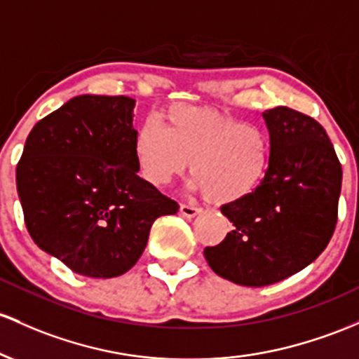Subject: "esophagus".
Instances as JSON below:
<instances>
[{"label": "esophagus", "mask_w": 359, "mask_h": 359, "mask_svg": "<svg viewBox=\"0 0 359 359\" xmlns=\"http://www.w3.org/2000/svg\"><path fill=\"white\" fill-rule=\"evenodd\" d=\"M180 215L184 216V218H194V216H198L201 210L196 206H189V204H180Z\"/></svg>", "instance_id": "1"}]
</instances>
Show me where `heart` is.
I'll use <instances>...</instances> for the list:
<instances>
[{
	"label": "heart",
	"instance_id": "1",
	"mask_svg": "<svg viewBox=\"0 0 359 359\" xmlns=\"http://www.w3.org/2000/svg\"><path fill=\"white\" fill-rule=\"evenodd\" d=\"M160 128L147 124L135 137L137 172L153 187L170 186L191 161L189 187L231 204L249 198L269 170L271 137L257 124L179 104L161 114Z\"/></svg>",
	"mask_w": 359,
	"mask_h": 359
}]
</instances>
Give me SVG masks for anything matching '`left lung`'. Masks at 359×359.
<instances>
[{
    "label": "left lung",
    "instance_id": "obj_1",
    "mask_svg": "<svg viewBox=\"0 0 359 359\" xmlns=\"http://www.w3.org/2000/svg\"><path fill=\"white\" fill-rule=\"evenodd\" d=\"M271 163L249 198L219 210L233 230L204 257L235 285L261 288L297 274L324 252L337 222L342 170L325 129L288 107L262 114Z\"/></svg>",
    "mask_w": 359,
    "mask_h": 359
}]
</instances>
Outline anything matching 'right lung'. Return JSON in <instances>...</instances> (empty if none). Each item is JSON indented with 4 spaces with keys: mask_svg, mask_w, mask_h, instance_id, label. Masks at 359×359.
I'll return each mask as SVG.
<instances>
[{
    "mask_svg": "<svg viewBox=\"0 0 359 359\" xmlns=\"http://www.w3.org/2000/svg\"><path fill=\"white\" fill-rule=\"evenodd\" d=\"M135 98L80 95L39 121L17 167L27 230L86 278L128 273L179 204L137 175Z\"/></svg>",
    "mask_w": 359,
    "mask_h": 359,
    "instance_id": "obj_1",
    "label": "right lung"
}]
</instances>
